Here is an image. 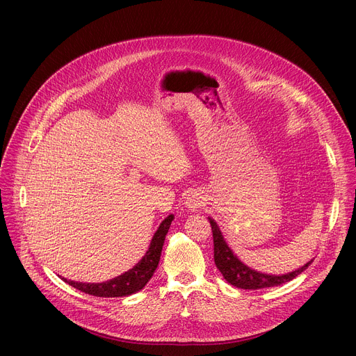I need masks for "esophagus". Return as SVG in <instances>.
Wrapping results in <instances>:
<instances>
[{
  "instance_id": "34e87169",
  "label": "esophagus",
  "mask_w": 356,
  "mask_h": 356,
  "mask_svg": "<svg viewBox=\"0 0 356 356\" xmlns=\"http://www.w3.org/2000/svg\"><path fill=\"white\" fill-rule=\"evenodd\" d=\"M202 206V197L200 193L197 191H191L187 194V198H186V209L191 213H198L200 209Z\"/></svg>"
}]
</instances>
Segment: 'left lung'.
I'll return each instance as SVG.
<instances>
[{
  "mask_svg": "<svg viewBox=\"0 0 356 356\" xmlns=\"http://www.w3.org/2000/svg\"><path fill=\"white\" fill-rule=\"evenodd\" d=\"M209 221L211 224L213 229V239H214V261L217 269L222 273L224 279L238 287V289H245V290H258V289H266V287H273V286H280L286 282L293 280L296 276L302 273L306 270L312 262L309 261L306 265H302L301 268L284 273V275H270V273H264L259 270L252 269L246 266L241 259L235 255L234 250L228 246L227 241L224 239V235L211 217H209Z\"/></svg>",
  "mask_w": 356,
  "mask_h": 356,
  "instance_id": "obj_1",
  "label": "left lung"
}]
</instances>
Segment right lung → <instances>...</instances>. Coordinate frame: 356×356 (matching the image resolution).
<instances>
[{"label":"right lung","mask_w":356,"mask_h":356,"mask_svg":"<svg viewBox=\"0 0 356 356\" xmlns=\"http://www.w3.org/2000/svg\"><path fill=\"white\" fill-rule=\"evenodd\" d=\"M173 218L175 216L170 214L161 222L158 231L154 234V236H152V241L149 243L146 253L142 257V259L128 272L103 283H83V282L67 280L65 277H62V280H65L67 284L73 286L74 289L83 293L97 296V297H124L142 290L145 284L150 280V277L154 276L159 265L165 238Z\"/></svg>","instance_id":"1"}]
</instances>
